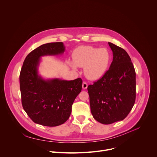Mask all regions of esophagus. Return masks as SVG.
<instances>
[{
  "instance_id": "obj_1",
  "label": "esophagus",
  "mask_w": 157,
  "mask_h": 157,
  "mask_svg": "<svg viewBox=\"0 0 157 157\" xmlns=\"http://www.w3.org/2000/svg\"><path fill=\"white\" fill-rule=\"evenodd\" d=\"M87 87H88V84H87V83L84 82L83 83V84H82V88L85 90V89H86Z\"/></svg>"
}]
</instances>
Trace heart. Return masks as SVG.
<instances>
[{
	"label": "heart",
	"instance_id": "heart-1",
	"mask_svg": "<svg viewBox=\"0 0 157 157\" xmlns=\"http://www.w3.org/2000/svg\"><path fill=\"white\" fill-rule=\"evenodd\" d=\"M72 61H68L69 66L76 71L77 66L84 67V74L90 80L101 78L107 71L110 62L111 54L105 48L82 46L72 54Z\"/></svg>",
	"mask_w": 157,
	"mask_h": 157
}]
</instances>
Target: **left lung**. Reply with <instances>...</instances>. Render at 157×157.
I'll use <instances>...</instances> for the list:
<instances>
[{
	"mask_svg": "<svg viewBox=\"0 0 157 157\" xmlns=\"http://www.w3.org/2000/svg\"><path fill=\"white\" fill-rule=\"evenodd\" d=\"M108 44L113 53L109 69L87 88L91 114L104 124L125 118L136 99V72L131 59L124 49Z\"/></svg>",
	"mask_w": 157,
	"mask_h": 157,
	"instance_id": "left-lung-1",
	"label": "left lung"
}]
</instances>
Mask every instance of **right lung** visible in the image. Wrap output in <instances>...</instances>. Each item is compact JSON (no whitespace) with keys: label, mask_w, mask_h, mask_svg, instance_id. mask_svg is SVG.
<instances>
[{"label":"right lung","mask_w":157,"mask_h":157,"mask_svg":"<svg viewBox=\"0 0 157 157\" xmlns=\"http://www.w3.org/2000/svg\"><path fill=\"white\" fill-rule=\"evenodd\" d=\"M63 42L44 44L25 58L20 75L21 102L24 110L36 123L57 126L70 117L72 104L82 90V80L45 79L39 74L41 58L61 55Z\"/></svg>","instance_id":"add662e5"}]
</instances>
